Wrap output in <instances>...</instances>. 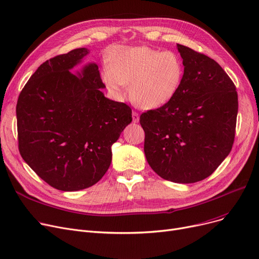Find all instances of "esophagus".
<instances>
[{"mask_svg": "<svg viewBox=\"0 0 259 259\" xmlns=\"http://www.w3.org/2000/svg\"><path fill=\"white\" fill-rule=\"evenodd\" d=\"M132 121L133 122H139L140 121V115H139L138 112H135V111L132 112Z\"/></svg>", "mask_w": 259, "mask_h": 259, "instance_id": "1", "label": "esophagus"}]
</instances>
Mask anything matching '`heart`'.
<instances>
[{"instance_id": "1", "label": "heart", "mask_w": 259, "mask_h": 259, "mask_svg": "<svg viewBox=\"0 0 259 259\" xmlns=\"http://www.w3.org/2000/svg\"><path fill=\"white\" fill-rule=\"evenodd\" d=\"M101 77L113 97H124L128 85L130 100L140 108L156 109L170 102L184 77V63L173 51L147 46H119L109 54Z\"/></svg>"}]
</instances>
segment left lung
I'll use <instances>...</instances> for the list:
<instances>
[{
  "mask_svg": "<svg viewBox=\"0 0 259 259\" xmlns=\"http://www.w3.org/2000/svg\"><path fill=\"white\" fill-rule=\"evenodd\" d=\"M184 63L182 85L166 105L144 112V151L161 179L180 184L205 180L232 149L236 87L213 59L178 44Z\"/></svg>",
  "mask_w": 259,
  "mask_h": 259,
  "instance_id": "obj_1",
  "label": "left lung"
}]
</instances>
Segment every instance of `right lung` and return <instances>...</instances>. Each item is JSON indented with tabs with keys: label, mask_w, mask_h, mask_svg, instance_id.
<instances>
[{
	"label": "right lung",
	"mask_w": 259,
	"mask_h": 259,
	"mask_svg": "<svg viewBox=\"0 0 259 259\" xmlns=\"http://www.w3.org/2000/svg\"><path fill=\"white\" fill-rule=\"evenodd\" d=\"M89 53L77 48L40 65L19 95V150L40 179L61 191L97 184L111 146L132 121L131 108L105 98L99 66L70 70Z\"/></svg>",
	"instance_id": "1"
}]
</instances>
